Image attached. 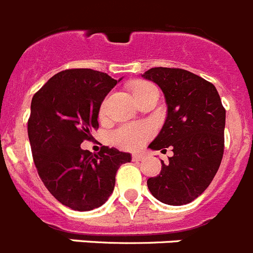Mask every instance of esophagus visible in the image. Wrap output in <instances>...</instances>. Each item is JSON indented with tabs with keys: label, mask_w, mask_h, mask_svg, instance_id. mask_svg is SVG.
I'll use <instances>...</instances> for the list:
<instances>
[{
	"label": "esophagus",
	"mask_w": 253,
	"mask_h": 253,
	"mask_svg": "<svg viewBox=\"0 0 253 253\" xmlns=\"http://www.w3.org/2000/svg\"><path fill=\"white\" fill-rule=\"evenodd\" d=\"M132 159L135 160V162H140V160L144 159V154L139 153V151H137V153H133L132 154Z\"/></svg>",
	"instance_id": "obj_1"
}]
</instances>
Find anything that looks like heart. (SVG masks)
<instances>
[{
	"instance_id": "obj_1",
	"label": "heart",
	"mask_w": 253,
	"mask_h": 253,
	"mask_svg": "<svg viewBox=\"0 0 253 253\" xmlns=\"http://www.w3.org/2000/svg\"><path fill=\"white\" fill-rule=\"evenodd\" d=\"M150 86L153 85L149 83H144V81L136 83L132 89L133 95L141 93L142 90ZM151 132H153V129L146 125H128V126L121 127L117 131H114L112 133V141L121 148L136 149L144 144V141L151 135Z\"/></svg>"
}]
</instances>
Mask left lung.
<instances>
[{"instance_id": "left-lung-1", "label": "left lung", "mask_w": 253, "mask_h": 253, "mask_svg": "<svg viewBox=\"0 0 253 253\" xmlns=\"http://www.w3.org/2000/svg\"><path fill=\"white\" fill-rule=\"evenodd\" d=\"M162 89L167 118L151 150L173 148L157 177L148 179L151 195L181 206L201 195L218 172L224 153L225 109L211 83L182 69L154 67L141 75Z\"/></svg>"}]
</instances>
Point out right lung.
Returning <instances> with one entry per match:
<instances>
[{
  "label": "right lung",
  "instance_id": "obj_1",
  "mask_svg": "<svg viewBox=\"0 0 253 253\" xmlns=\"http://www.w3.org/2000/svg\"><path fill=\"white\" fill-rule=\"evenodd\" d=\"M121 80L91 69L65 70L33 96L28 135L35 167L54 199L72 210L105 204L118 168L132 159L116 148L91 154L80 146L98 128L100 104Z\"/></svg>",
  "mask_w": 253,
  "mask_h": 253
}]
</instances>
